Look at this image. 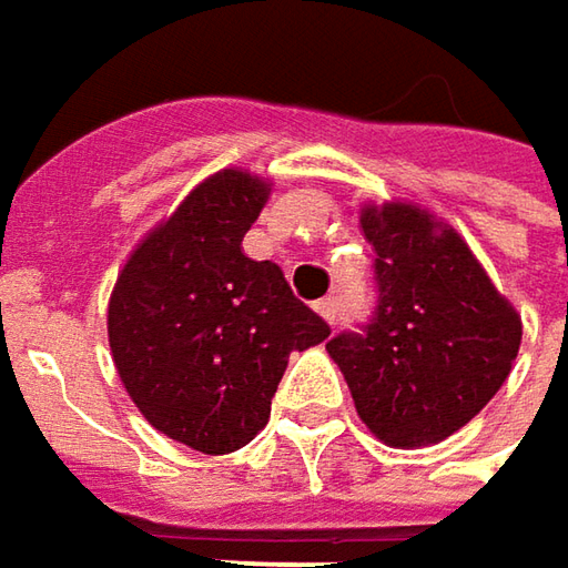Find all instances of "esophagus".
<instances>
[{"label":"esophagus","mask_w":568,"mask_h":568,"mask_svg":"<svg viewBox=\"0 0 568 568\" xmlns=\"http://www.w3.org/2000/svg\"><path fill=\"white\" fill-rule=\"evenodd\" d=\"M314 308H317V314H321L327 324H336V317H339V298H333V295L331 298H321Z\"/></svg>","instance_id":"esophagus-1"}]
</instances>
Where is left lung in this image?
Wrapping results in <instances>:
<instances>
[{"instance_id": "1", "label": "left lung", "mask_w": 568, "mask_h": 568, "mask_svg": "<svg viewBox=\"0 0 568 568\" xmlns=\"http://www.w3.org/2000/svg\"><path fill=\"white\" fill-rule=\"evenodd\" d=\"M358 225L375 251L378 305L362 331L333 336L327 353L358 419L384 445H435L503 387L521 346V314L467 241L426 210L368 203Z\"/></svg>"}]
</instances>
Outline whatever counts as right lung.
I'll return each mask as SVG.
<instances>
[{"mask_svg":"<svg viewBox=\"0 0 568 568\" xmlns=\"http://www.w3.org/2000/svg\"><path fill=\"white\" fill-rule=\"evenodd\" d=\"M270 181L215 171L123 263L108 305L116 375L139 413L203 455L244 448L270 419L288 353L331 336L273 260L241 241Z\"/></svg>","mask_w":568,"mask_h":568,"instance_id":"add662e5","label":"right lung"}]
</instances>
